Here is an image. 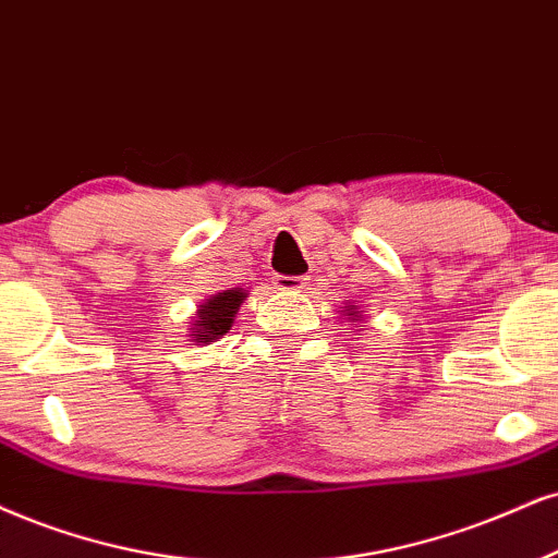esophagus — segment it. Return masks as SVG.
Listing matches in <instances>:
<instances>
[{"label": "esophagus", "instance_id": "obj_1", "mask_svg": "<svg viewBox=\"0 0 558 558\" xmlns=\"http://www.w3.org/2000/svg\"><path fill=\"white\" fill-rule=\"evenodd\" d=\"M307 284H311V281L305 277H284V274H277V277H274V287L281 292H302L307 290Z\"/></svg>", "mask_w": 558, "mask_h": 558}]
</instances>
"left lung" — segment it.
Masks as SVG:
<instances>
[{"label":"left lung","instance_id":"left-lung-1","mask_svg":"<svg viewBox=\"0 0 558 558\" xmlns=\"http://www.w3.org/2000/svg\"><path fill=\"white\" fill-rule=\"evenodd\" d=\"M347 315H349V318H352V320H360L362 318V311H360V307H356V305H349L347 307Z\"/></svg>","mask_w":558,"mask_h":558}]
</instances>
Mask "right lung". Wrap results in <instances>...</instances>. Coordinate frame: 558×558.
<instances>
[{"label": "right lung", "mask_w": 558, "mask_h": 558, "mask_svg": "<svg viewBox=\"0 0 558 558\" xmlns=\"http://www.w3.org/2000/svg\"><path fill=\"white\" fill-rule=\"evenodd\" d=\"M245 294L247 292L240 290V287H232V290H222L215 298L202 302L194 318V328H191V341L209 343L222 339L232 328V320H235Z\"/></svg>", "instance_id": "obj_1"}]
</instances>
